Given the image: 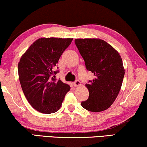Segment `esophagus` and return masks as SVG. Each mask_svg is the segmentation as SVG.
Masks as SVG:
<instances>
[{"label": "esophagus", "instance_id": "34e87169", "mask_svg": "<svg viewBox=\"0 0 147 147\" xmlns=\"http://www.w3.org/2000/svg\"><path fill=\"white\" fill-rule=\"evenodd\" d=\"M80 85H81V83H80V82L79 81V80H77L74 82V86H75V87H78V86H80Z\"/></svg>", "mask_w": 147, "mask_h": 147}]
</instances>
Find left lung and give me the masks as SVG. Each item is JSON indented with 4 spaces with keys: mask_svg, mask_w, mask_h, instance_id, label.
<instances>
[{
    "mask_svg": "<svg viewBox=\"0 0 147 147\" xmlns=\"http://www.w3.org/2000/svg\"><path fill=\"white\" fill-rule=\"evenodd\" d=\"M75 43L86 67L95 78L86 86L89 97L81 105L90 112L108 109L116 100L124 76L122 58L110 44L100 39H76Z\"/></svg>",
    "mask_w": 147,
    "mask_h": 147,
    "instance_id": "1",
    "label": "left lung"
}]
</instances>
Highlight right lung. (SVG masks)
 Masks as SVG:
<instances>
[{
  "label": "right lung",
  "instance_id": "add662e5",
  "mask_svg": "<svg viewBox=\"0 0 147 147\" xmlns=\"http://www.w3.org/2000/svg\"><path fill=\"white\" fill-rule=\"evenodd\" d=\"M73 39L41 38L30 46L18 65L19 81L26 98L36 110L51 114L61 107L70 86L54 78L56 64Z\"/></svg>",
  "mask_w": 147,
  "mask_h": 147
}]
</instances>
